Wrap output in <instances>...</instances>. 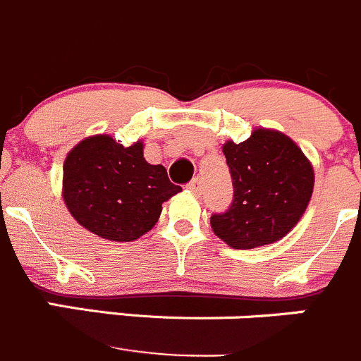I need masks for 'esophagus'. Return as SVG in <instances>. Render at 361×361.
<instances>
[{
    "instance_id": "34e87169",
    "label": "esophagus",
    "mask_w": 361,
    "mask_h": 361,
    "mask_svg": "<svg viewBox=\"0 0 361 361\" xmlns=\"http://www.w3.org/2000/svg\"><path fill=\"white\" fill-rule=\"evenodd\" d=\"M187 188L192 192V194H201L202 180H201V178H194V180H192L190 183L187 185Z\"/></svg>"
}]
</instances>
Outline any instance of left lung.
<instances>
[{"label":"left lung","mask_w":361,"mask_h":361,"mask_svg":"<svg viewBox=\"0 0 361 361\" xmlns=\"http://www.w3.org/2000/svg\"><path fill=\"white\" fill-rule=\"evenodd\" d=\"M234 199L212 215V229L229 247L248 250L284 238L305 213L314 167L298 145L274 128H254L243 142L222 146Z\"/></svg>","instance_id":"obj_1"}]
</instances>
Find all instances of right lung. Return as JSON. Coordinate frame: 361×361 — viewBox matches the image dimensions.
<instances>
[{"mask_svg": "<svg viewBox=\"0 0 361 361\" xmlns=\"http://www.w3.org/2000/svg\"><path fill=\"white\" fill-rule=\"evenodd\" d=\"M145 145H118L97 134L73 146L63 164V201L90 233L109 241H134L153 229L162 202L181 192L164 166H152Z\"/></svg>", "mask_w": 361, "mask_h": 361, "instance_id": "1", "label": "right lung"}]
</instances>
